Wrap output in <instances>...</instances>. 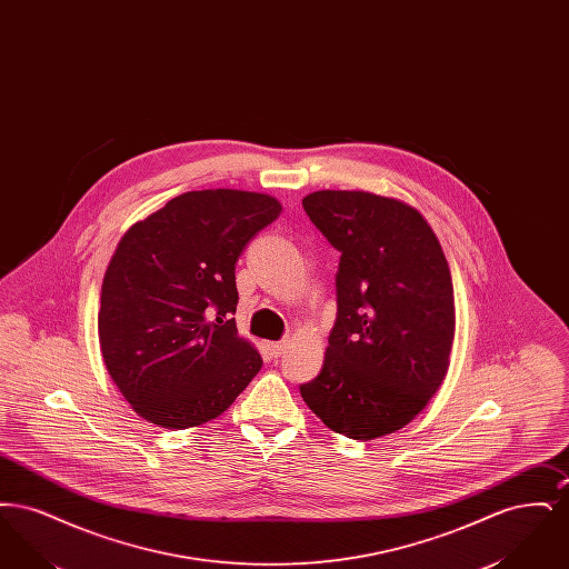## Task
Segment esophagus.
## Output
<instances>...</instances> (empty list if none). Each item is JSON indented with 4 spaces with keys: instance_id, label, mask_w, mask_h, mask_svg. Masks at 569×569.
I'll return each mask as SVG.
<instances>
[{
    "instance_id": "esophagus-1",
    "label": "esophagus",
    "mask_w": 569,
    "mask_h": 569,
    "mask_svg": "<svg viewBox=\"0 0 569 569\" xmlns=\"http://www.w3.org/2000/svg\"><path fill=\"white\" fill-rule=\"evenodd\" d=\"M286 348H288V341H274V343H269V352H271L272 358H279L281 353L286 352Z\"/></svg>"
}]
</instances>
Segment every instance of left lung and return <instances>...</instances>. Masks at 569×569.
<instances>
[{"mask_svg":"<svg viewBox=\"0 0 569 569\" xmlns=\"http://www.w3.org/2000/svg\"><path fill=\"white\" fill-rule=\"evenodd\" d=\"M302 209L339 253L337 320L305 403L350 439L395 433L439 390L455 339V288L416 209L369 191H313Z\"/></svg>","mask_w":569,"mask_h":569,"instance_id":"left-lung-1","label":"left lung"}]
</instances>
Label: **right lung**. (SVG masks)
<instances>
[{
    "label": "right lung",
    "instance_id": "add662e5",
    "mask_svg": "<svg viewBox=\"0 0 569 569\" xmlns=\"http://www.w3.org/2000/svg\"><path fill=\"white\" fill-rule=\"evenodd\" d=\"M281 213L256 191H188L136 221L102 283L98 332L110 378L163 429L221 416L262 367L239 337L234 267Z\"/></svg>",
    "mask_w": 569,
    "mask_h": 569
}]
</instances>
